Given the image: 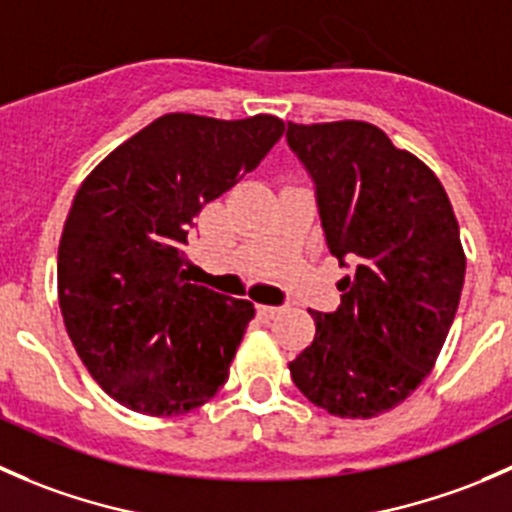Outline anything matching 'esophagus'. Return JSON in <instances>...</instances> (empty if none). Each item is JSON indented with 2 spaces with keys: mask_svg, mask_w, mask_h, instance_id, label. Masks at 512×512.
<instances>
[{
  "mask_svg": "<svg viewBox=\"0 0 512 512\" xmlns=\"http://www.w3.org/2000/svg\"><path fill=\"white\" fill-rule=\"evenodd\" d=\"M283 311H286L283 306H258V316H261L263 321H271V318L281 316Z\"/></svg>",
  "mask_w": 512,
  "mask_h": 512,
  "instance_id": "1",
  "label": "esophagus"
}]
</instances>
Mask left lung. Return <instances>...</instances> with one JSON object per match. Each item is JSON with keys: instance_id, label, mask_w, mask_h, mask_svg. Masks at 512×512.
I'll return each mask as SVG.
<instances>
[{"instance_id": "8db88e82", "label": "left lung", "mask_w": 512, "mask_h": 512, "mask_svg": "<svg viewBox=\"0 0 512 512\" xmlns=\"http://www.w3.org/2000/svg\"><path fill=\"white\" fill-rule=\"evenodd\" d=\"M286 139L316 181L328 249L353 266L338 311H308L316 336L288 371L331 416L376 418L421 386L448 336L465 278L458 219L438 176L368 121H288Z\"/></svg>"}]
</instances>
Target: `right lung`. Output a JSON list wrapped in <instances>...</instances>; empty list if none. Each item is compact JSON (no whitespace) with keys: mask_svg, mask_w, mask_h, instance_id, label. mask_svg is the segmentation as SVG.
I'll list each match as a JSON object with an SVG mask.
<instances>
[{"mask_svg":"<svg viewBox=\"0 0 512 512\" xmlns=\"http://www.w3.org/2000/svg\"><path fill=\"white\" fill-rule=\"evenodd\" d=\"M283 131L271 114H164L79 186L59 241V308L86 371L121 406L181 416L229 381L256 308L189 283L186 236Z\"/></svg>","mask_w":512,"mask_h":512,"instance_id":"right-lung-1","label":"right lung"}]
</instances>
